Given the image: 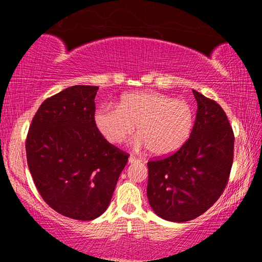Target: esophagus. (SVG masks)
<instances>
[{"instance_id": "esophagus-1", "label": "esophagus", "mask_w": 262, "mask_h": 262, "mask_svg": "<svg viewBox=\"0 0 262 262\" xmlns=\"http://www.w3.org/2000/svg\"><path fill=\"white\" fill-rule=\"evenodd\" d=\"M137 162H140V159H139V158H136L135 156H130L129 158H128V163H130V164H133V163H137Z\"/></svg>"}]
</instances>
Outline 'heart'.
I'll use <instances>...</instances> for the list:
<instances>
[{
    "instance_id": "obj_1",
    "label": "heart",
    "mask_w": 262,
    "mask_h": 262,
    "mask_svg": "<svg viewBox=\"0 0 262 262\" xmlns=\"http://www.w3.org/2000/svg\"><path fill=\"white\" fill-rule=\"evenodd\" d=\"M95 123L112 144L125 141L136 126L139 147H147L155 156H167L189 139L194 111L185 100L155 91H137L123 95L118 106L97 110Z\"/></svg>"
}]
</instances>
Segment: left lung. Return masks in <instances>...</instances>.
Masks as SVG:
<instances>
[{
	"label": "left lung",
	"mask_w": 262,
	"mask_h": 262,
	"mask_svg": "<svg viewBox=\"0 0 262 262\" xmlns=\"http://www.w3.org/2000/svg\"><path fill=\"white\" fill-rule=\"evenodd\" d=\"M193 94L198 111L189 139L171 156L148 162L150 207L177 223L196 219L219 200L233 162L234 136L227 114L216 101Z\"/></svg>",
	"instance_id": "obj_1"
}]
</instances>
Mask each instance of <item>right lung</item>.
I'll list each match as a JSON object with an SVG mask.
<instances>
[{"mask_svg": "<svg viewBox=\"0 0 262 262\" xmlns=\"http://www.w3.org/2000/svg\"><path fill=\"white\" fill-rule=\"evenodd\" d=\"M98 86L74 85L47 98L26 137L35 187L59 214L91 221L107 209L129 155L104 139L95 123Z\"/></svg>", "mask_w": 262, "mask_h": 262, "instance_id": "1", "label": "right lung"}]
</instances>
